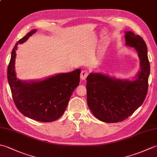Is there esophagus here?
Returning <instances> with one entry per match:
<instances>
[{
	"label": "esophagus",
	"instance_id": "esophagus-1",
	"mask_svg": "<svg viewBox=\"0 0 157 157\" xmlns=\"http://www.w3.org/2000/svg\"><path fill=\"white\" fill-rule=\"evenodd\" d=\"M88 74H89V71L88 70L86 69L82 70L80 73V78L82 79V80H84V79H86V78H87Z\"/></svg>",
	"mask_w": 157,
	"mask_h": 157
}]
</instances>
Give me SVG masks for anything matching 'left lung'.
I'll return each instance as SVG.
<instances>
[{
	"instance_id": "1",
	"label": "left lung",
	"mask_w": 157,
	"mask_h": 157,
	"mask_svg": "<svg viewBox=\"0 0 157 157\" xmlns=\"http://www.w3.org/2000/svg\"><path fill=\"white\" fill-rule=\"evenodd\" d=\"M127 46L135 48L140 71L135 81L122 80L101 73H91L86 78L87 103L92 114L103 122L117 123L131 116L147 94L150 63L144 40L132 32L125 35Z\"/></svg>"
}]
</instances>
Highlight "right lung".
Segmentation results:
<instances>
[{
	"instance_id": "right-lung-1",
	"label": "right lung",
	"mask_w": 157,
	"mask_h": 157,
	"mask_svg": "<svg viewBox=\"0 0 157 157\" xmlns=\"http://www.w3.org/2000/svg\"><path fill=\"white\" fill-rule=\"evenodd\" d=\"M36 29L20 39L13 48L7 69L8 82L15 105L23 115L35 121L51 122L63 115L70 97L79 84L81 70L48 78L42 81L23 82L15 71L16 49L35 34Z\"/></svg>"
}]
</instances>
